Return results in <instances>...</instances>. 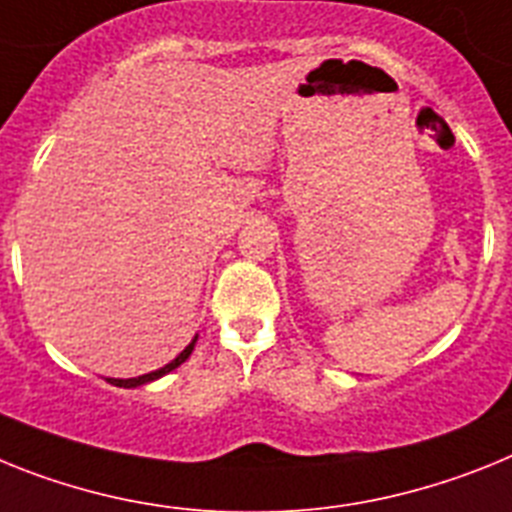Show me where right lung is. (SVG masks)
Returning a JSON list of instances; mask_svg holds the SVG:
<instances>
[{
	"instance_id": "right-lung-1",
	"label": "right lung",
	"mask_w": 512,
	"mask_h": 512,
	"mask_svg": "<svg viewBox=\"0 0 512 512\" xmlns=\"http://www.w3.org/2000/svg\"><path fill=\"white\" fill-rule=\"evenodd\" d=\"M192 349H195V341H192L190 346H187V349L182 351V354L176 356L174 362L166 364V367H161V369H156V372H150V375L132 377V380H109V382H111V385H117V388H137V385H145V382H150V380H158V377H163V375H166V372H171V369H176V367H179V364L187 362V359H190V354H192Z\"/></svg>"
}]
</instances>
